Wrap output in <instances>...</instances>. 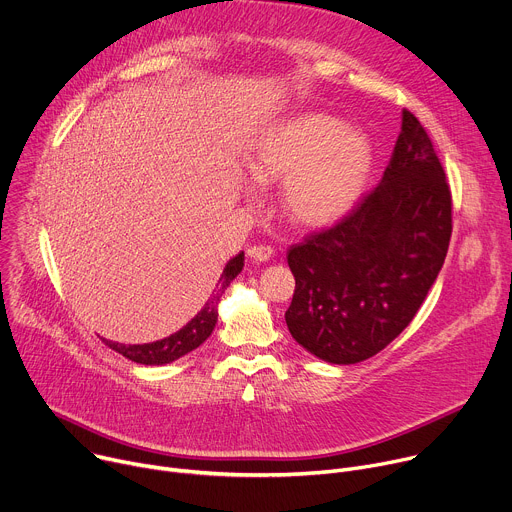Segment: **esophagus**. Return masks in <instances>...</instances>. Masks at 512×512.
<instances>
[{"mask_svg":"<svg viewBox=\"0 0 512 512\" xmlns=\"http://www.w3.org/2000/svg\"><path fill=\"white\" fill-rule=\"evenodd\" d=\"M247 255L253 259V261H269L271 255H273V247L271 245H251L247 249Z\"/></svg>","mask_w":512,"mask_h":512,"instance_id":"1","label":"esophagus"}]
</instances>
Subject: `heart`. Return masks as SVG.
Instances as JSON below:
<instances>
[{
    "label": "heart",
    "instance_id": "obj_1",
    "mask_svg": "<svg viewBox=\"0 0 512 512\" xmlns=\"http://www.w3.org/2000/svg\"><path fill=\"white\" fill-rule=\"evenodd\" d=\"M373 162L371 139L328 113L273 123L247 154L255 180H285V208L306 225H326L346 214L367 184Z\"/></svg>",
    "mask_w": 512,
    "mask_h": 512
}]
</instances>
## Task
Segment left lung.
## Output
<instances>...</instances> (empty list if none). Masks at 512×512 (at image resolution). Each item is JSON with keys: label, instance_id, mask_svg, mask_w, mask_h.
<instances>
[{"label": "left lung", "instance_id": "8db88e82", "mask_svg": "<svg viewBox=\"0 0 512 512\" xmlns=\"http://www.w3.org/2000/svg\"><path fill=\"white\" fill-rule=\"evenodd\" d=\"M452 237V192L419 119L401 133L379 186L328 229L291 245L296 277L285 322L306 350L334 364L367 360L415 318Z\"/></svg>", "mask_w": 512, "mask_h": 512}]
</instances>
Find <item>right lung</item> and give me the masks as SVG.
I'll use <instances>...</instances> for the list:
<instances>
[{
	"instance_id": "obj_1",
	"label": "right lung",
	"mask_w": 512,
	"mask_h": 512,
	"mask_svg": "<svg viewBox=\"0 0 512 512\" xmlns=\"http://www.w3.org/2000/svg\"><path fill=\"white\" fill-rule=\"evenodd\" d=\"M243 261H245V253H239L237 257H233L221 279H218L216 283V289L212 298L204 304V308L182 328L178 330L176 334L164 338V340H158V342H150V344H119V342H111V340H105L103 342L113 348L115 352L123 354L125 358L133 360V362H139V364H166V362H172L184 354H188L190 350L198 348L214 330V324H216V306H218V300H221L223 291L231 285V281L241 273L243 269Z\"/></svg>"
}]
</instances>
